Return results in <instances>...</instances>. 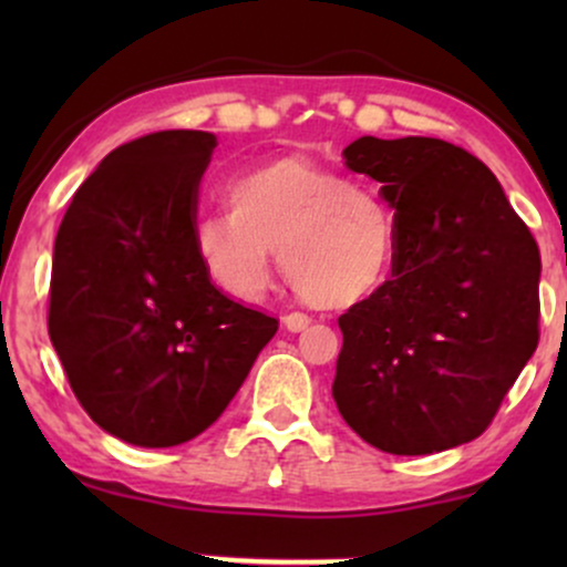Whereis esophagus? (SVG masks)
Returning <instances> with one entry per match:
<instances>
[{
	"label": "esophagus",
	"mask_w": 567,
	"mask_h": 567,
	"mask_svg": "<svg viewBox=\"0 0 567 567\" xmlns=\"http://www.w3.org/2000/svg\"><path fill=\"white\" fill-rule=\"evenodd\" d=\"M282 322H285V328L290 330V333H303V330L311 324L309 317L301 315V311H292V315L282 317Z\"/></svg>",
	"instance_id": "34e87169"
}]
</instances>
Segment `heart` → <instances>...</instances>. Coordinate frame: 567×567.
<instances>
[{
	"instance_id": "b5f03b06",
	"label": "heart",
	"mask_w": 567,
	"mask_h": 567,
	"mask_svg": "<svg viewBox=\"0 0 567 567\" xmlns=\"http://www.w3.org/2000/svg\"><path fill=\"white\" fill-rule=\"evenodd\" d=\"M229 213L192 229L207 277L231 296L258 301L279 252L285 277L317 309H351L392 277L396 224L379 194L320 162L290 154L226 186Z\"/></svg>"
}]
</instances>
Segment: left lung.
Wrapping results in <instances>:
<instances>
[{"mask_svg":"<svg viewBox=\"0 0 567 567\" xmlns=\"http://www.w3.org/2000/svg\"><path fill=\"white\" fill-rule=\"evenodd\" d=\"M343 157L381 184L396 261L338 317V413L383 453L451 451L485 432L536 351L538 245L496 175L453 143L362 135Z\"/></svg>","mask_w":567,"mask_h":567,"instance_id":"1","label":"left lung"}]
</instances>
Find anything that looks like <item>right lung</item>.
Segmentation results:
<instances>
[{"label":"right lung","instance_id":"add662e5","mask_svg":"<svg viewBox=\"0 0 567 567\" xmlns=\"http://www.w3.org/2000/svg\"><path fill=\"white\" fill-rule=\"evenodd\" d=\"M205 130L114 148L71 199L55 237L50 341L103 432L138 447L194 440L224 413L275 317L234 303L194 252Z\"/></svg>","mask_w":567,"mask_h":567}]
</instances>
